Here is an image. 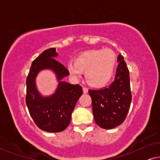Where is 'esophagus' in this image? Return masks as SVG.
Segmentation results:
<instances>
[{"instance_id": "1", "label": "esophagus", "mask_w": 160, "mask_h": 160, "mask_svg": "<svg viewBox=\"0 0 160 160\" xmlns=\"http://www.w3.org/2000/svg\"><path fill=\"white\" fill-rule=\"evenodd\" d=\"M82 90H83V92H84V94L88 93V89L87 88H82Z\"/></svg>"}]
</instances>
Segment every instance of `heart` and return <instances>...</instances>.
Returning <instances> with one entry per match:
<instances>
[{
	"mask_svg": "<svg viewBox=\"0 0 160 160\" xmlns=\"http://www.w3.org/2000/svg\"><path fill=\"white\" fill-rule=\"evenodd\" d=\"M116 64V55L112 50H90L80 53L74 62L68 63L67 69L75 78L85 72V79L90 85L102 87L112 79Z\"/></svg>",
	"mask_w": 160,
	"mask_h": 160,
	"instance_id": "1",
	"label": "heart"
}]
</instances>
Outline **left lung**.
<instances>
[{
	"mask_svg": "<svg viewBox=\"0 0 160 160\" xmlns=\"http://www.w3.org/2000/svg\"><path fill=\"white\" fill-rule=\"evenodd\" d=\"M118 62L115 79L112 84L101 90H89L95 122L106 130L115 128L123 122L132 100L130 73L120 54Z\"/></svg>",
	"mask_w": 160,
	"mask_h": 160,
	"instance_id": "1",
	"label": "left lung"
}]
</instances>
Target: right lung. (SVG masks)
<instances>
[{"instance_id": "1", "label": "right lung", "mask_w": 160, "mask_h": 160, "mask_svg": "<svg viewBox=\"0 0 160 160\" xmlns=\"http://www.w3.org/2000/svg\"><path fill=\"white\" fill-rule=\"evenodd\" d=\"M55 48L45 50L32 62L26 80V105L36 125L48 132H60L69 125L72 111L82 95L80 85L63 81L69 75L68 70L55 60ZM51 70L57 77L58 86L50 96H42L37 90L36 78L40 71Z\"/></svg>"}]
</instances>
